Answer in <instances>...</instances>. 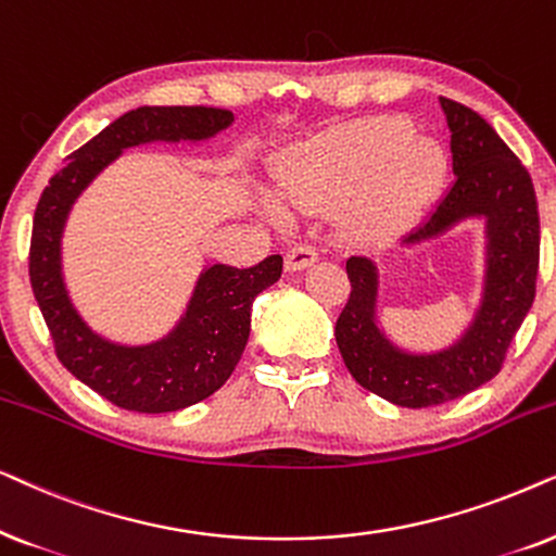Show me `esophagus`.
Segmentation results:
<instances>
[{"label": "esophagus", "mask_w": 556, "mask_h": 556, "mask_svg": "<svg viewBox=\"0 0 556 556\" xmlns=\"http://www.w3.org/2000/svg\"><path fill=\"white\" fill-rule=\"evenodd\" d=\"M317 262V249L309 247V243H298V247H292L287 251V269L290 271H298V269H305V266L315 264Z\"/></svg>", "instance_id": "esophagus-1"}]
</instances>
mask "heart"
I'll return each mask as SVG.
<instances>
[{"label":"heart","mask_w":556,"mask_h":556,"mask_svg":"<svg viewBox=\"0 0 556 556\" xmlns=\"http://www.w3.org/2000/svg\"><path fill=\"white\" fill-rule=\"evenodd\" d=\"M445 152L414 135L406 118L381 116L351 124L307 144L287 162L279 180L298 208L348 203L358 198V220L387 231L419 216L445 180ZM277 220L285 211L269 203Z\"/></svg>","instance_id":"heart-1"}]
</instances>
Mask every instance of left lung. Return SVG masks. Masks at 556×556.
Here are the masks:
<instances>
[{"instance_id":"obj_1","label":"left lung","mask_w":556,"mask_h":556,"mask_svg":"<svg viewBox=\"0 0 556 556\" xmlns=\"http://www.w3.org/2000/svg\"><path fill=\"white\" fill-rule=\"evenodd\" d=\"M440 106L453 131L450 152L457 177L404 243L432 239L463 218H485L488 269L476 323L442 353L399 351L374 323L376 269L364 256L345 262L351 294L336 323L340 355L353 379L406 409L453 402L491 381L536 294L539 208L531 175L483 116L445 96Z\"/></svg>"}]
</instances>
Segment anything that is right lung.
Segmentation results:
<instances>
[{
	"label": "right lung",
	"instance_id": "add662e5",
	"mask_svg": "<svg viewBox=\"0 0 556 556\" xmlns=\"http://www.w3.org/2000/svg\"><path fill=\"white\" fill-rule=\"evenodd\" d=\"M233 122L228 109L142 106L118 116L101 135L71 154L50 177L35 208L29 239V285L53 338L58 361L106 402L127 412H177L203 402L233 374L251 328V302L282 277V256L251 269L213 264L173 336L127 348L91 332L73 309L61 277V233L78 192L118 152L152 139H205Z\"/></svg>",
	"mask_w": 556,
	"mask_h": 556
}]
</instances>
